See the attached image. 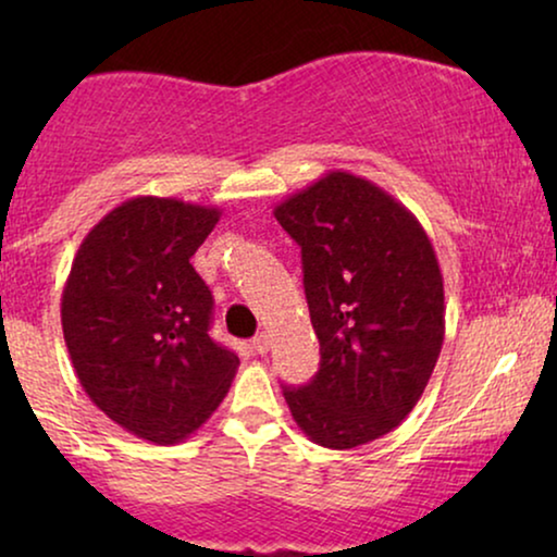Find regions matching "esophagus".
I'll return each mask as SVG.
<instances>
[{
    "mask_svg": "<svg viewBox=\"0 0 557 557\" xmlns=\"http://www.w3.org/2000/svg\"><path fill=\"white\" fill-rule=\"evenodd\" d=\"M269 345H271V339H269V334H256L253 337V347H256V352L258 355H263V352H269Z\"/></svg>",
    "mask_w": 557,
    "mask_h": 557,
    "instance_id": "obj_1",
    "label": "esophagus"
}]
</instances>
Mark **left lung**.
<instances>
[{
	"label": "left lung",
	"instance_id": "1",
	"mask_svg": "<svg viewBox=\"0 0 557 557\" xmlns=\"http://www.w3.org/2000/svg\"><path fill=\"white\" fill-rule=\"evenodd\" d=\"M301 246L319 372L281 385L314 444L355 448L398 429L444 345V276L413 212L370 180L330 172L276 205Z\"/></svg>",
	"mask_w": 557,
	"mask_h": 557
}]
</instances>
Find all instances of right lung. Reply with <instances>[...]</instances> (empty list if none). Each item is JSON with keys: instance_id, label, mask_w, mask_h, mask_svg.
Here are the masks:
<instances>
[{"instance_id": "right-lung-1", "label": "right lung", "mask_w": 557, "mask_h": 557, "mask_svg": "<svg viewBox=\"0 0 557 557\" xmlns=\"http://www.w3.org/2000/svg\"><path fill=\"white\" fill-rule=\"evenodd\" d=\"M218 208L132 197L83 238L60 319L88 398L134 436L177 444L208 421L238 355L210 337L212 294L189 258Z\"/></svg>"}]
</instances>
